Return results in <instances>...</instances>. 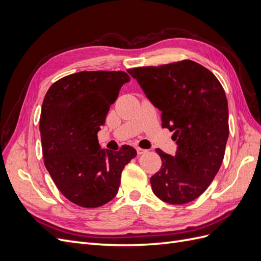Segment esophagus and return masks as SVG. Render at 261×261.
Wrapping results in <instances>:
<instances>
[{"label": "esophagus", "mask_w": 261, "mask_h": 261, "mask_svg": "<svg viewBox=\"0 0 261 261\" xmlns=\"http://www.w3.org/2000/svg\"><path fill=\"white\" fill-rule=\"evenodd\" d=\"M136 150H137V153H138V154H143V153L147 152L146 149H143V148H140V147H137Z\"/></svg>", "instance_id": "esophagus-1"}]
</instances>
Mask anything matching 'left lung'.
I'll return each instance as SVG.
<instances>
[{
  "label": "left lung",
  "instance_id": "8db88e82",
  "mask_svg": "<svg viewBox=\"0 0 261 261\" xmlns=\"http://www.w3.org/2000/svg\"><path fill=\"white\" fill-rule=\"evenodd\" d=\"M147 98L173 132L175 155L155 149L162 165L150 178L158 198L183 204L199 197L217 175L228 137L225 92L210 70L191 60L129 68Z\"/></svg>",
  "mask_w": 261,
  "mask_h": 261
}]
</instances>
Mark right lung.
<instances>
[{"label": "right lung", "mask_w": 261, "mask_h": 261, "mask_svg": "<svg viewBox=\"0 0 261 261\" xmlns=\"http://www.w3.org/2000/svg\"><path fill=\"white\" fill-rule=\"evenodd\" d=\"M129 80L122 70L78 72L45 93L40 116L44 165L59 191L77 206L97 208L112 200L123 169L137 155L127 145L115 152L101 149L97 136Z\"/></svg>", "instance_id": "obj_1"}]
</instances>
